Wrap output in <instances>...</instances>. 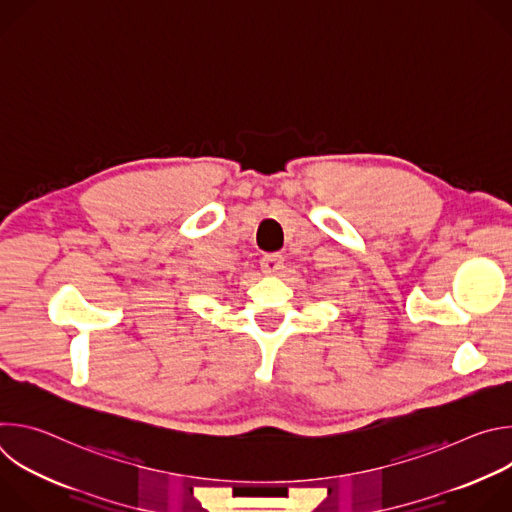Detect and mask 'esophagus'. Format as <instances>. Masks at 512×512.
Returning a JSON list of instances; mask_svg holds the SVG:
<instances>
[{
  "instance_id": "esophagus-1",
  "label": "esophagus",
  "mask_w": 512,
  "mask_h": 512,
  "mask_svg": "<svg viewBox=\"0 0 512 512\" xmlns=\"http://www.w3.org/2000/svg\"><path fill=\"white\" fill-rule=\"evenodd\" d=\"M261 269H263L265 273H279V271L283 269V257H281V255H275V253L265 255V257L261 259Z\"/></svg>"
}]
</instances>
